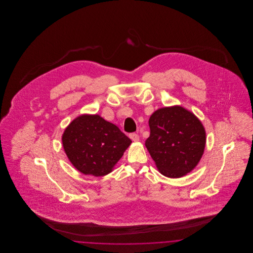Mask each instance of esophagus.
<instances>
[{
  "label": "esophagus",
  "instance_id": "1",
  "mask_svg": "<svg viewBox=\"0 0 253 253\" xmlns=\"http://www.w3.org/2000/svg\"><path fill=\"white\" fill-rule=\"evenodd\" d=\"M129 136H130V138L132 139V141H134V142H136V141H138V140H139V135H138L137 133L132 132V133H130V134H129Z\"/></svg>",
  "mask_w": 253,
  "mask_h": 253
}]
</instances>
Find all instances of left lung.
Segmentation results:
<instances>
[{
	"instance_id": "1",
	"label": "left lung",
	"mask_w": 253,
	"mask_h": 253,
	"mask_svg": "<svg viewBox=\"0 0 253 253\" xmlns=\"http://www.w3.org/2000/svg\"><path fill=\"white\" fill-rule=\"evenodd\" d=\"M147 150L160 173L170 178L186 175L204 154V126L192 112L181 106L158 109L149 120Z\"/></svg>"
}]
</instances>
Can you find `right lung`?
Segmentation results:
<instances>
[{
	"instance_id": "add662e5",
	"label": "right lung",
	"mask_w": 253,
	"mask_h": 253,
	"mask_svg": "<svg viewBox=\"0 0 253 253\" xmlns=\"http://www.w3.org/2000/svg\"><path fill=\"white\" fill-rule=\"evenodd\" d=\"M64 152L84 174L103 176L113 170L132 140L98 115L75 119L62 134Z\"/></svg>"
}]
</instances>
